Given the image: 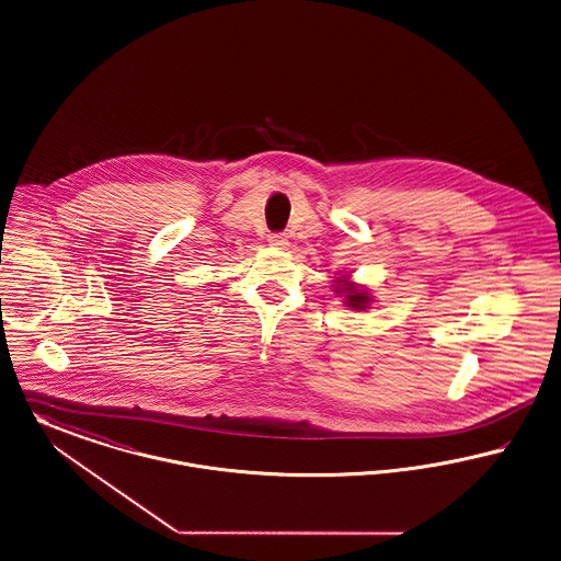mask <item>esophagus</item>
<instances>
[{"label": "esophagus", "instance_id": "1", "mask_svg": "<svg viewBox=\"0 0 561 561\" xmlns=\"http://www.w3.org/2000/svg\"><path fill=\"white\" fill-rule=\"evenodd\" d=\"M267 242H270L272 247H278V249H280V247L287 244V237H285V234H270Z\"/></svg>", "mask_w": 561, "mask_h": 561}]
</instances>
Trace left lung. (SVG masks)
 <instances>
[{"instance_id":"obj_1","label":"left lung","mask_w":561,"mask_h":561,"mask_svg":"<svg viewBox=\"0 0 561 561\" xmlns=\"http://www.w3.org/2000/svg\"><path fill=\"white\" fill-rule=\"evenodd\" d=\"M335 294L340 295V297H344V304H346L348 308L360 310V312L367 310L369 304H371V295H369V291H367L365 287L353 283L348 274L335 278Z\"/></svg>"}]
</instances>
